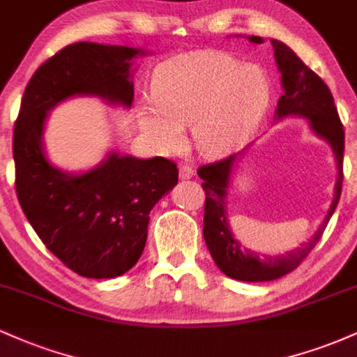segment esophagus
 Here are the masks:
<instances>
[{"label": "esophagus", "mask_w": 357, "mask_h": 357, "mask_svg": "<svg viewBox=\"0 0 357 357\" xmlns=\"http://www.w3.org/2000/svg\"><path fill=\"white\" fill-rule=\"evenodd\" d=\"M195 176V169L190 166H181L179 167V178L181 179H191Z\"/></svg>", "instance_id": "esophagus-1"}]
</instances>
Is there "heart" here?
Here are the masks:
<instances>
[{
  "mask_svg": "<svg viewBox=\"0 0 357 357\" xmlns=\"http://www.w3.org/2000/svg\"><path fill=\"white\" fill-rule=\"evenodd\" d=\"M155 100L139 109L142 129L159 147H178L191 124L196 149L206 158L238 151L260 124L270 99L265 72L223 52L178 56L158 73Z\"/></svg>",
  "mask_w": 357,
  "mask_h": 357,
  "instance_id": "obj_1",
  "label": "heart"
}]
</instances>
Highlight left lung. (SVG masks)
Returning a JSON list of instances; mask_svg holds the SVG:
<instances>
[{
    "label": "left lung",
    "mask_w": 357,
    "mask_h": 357,
    "mask_svg": "<svg viewBox=\"0 0 357 357\" xmlns=\"http://www.w3.org/2000/svg\"><path fill=\"white\" fill-rule=\"evenodd\" d=\"M248 42L264 43L261 36H247ZM273 56L277 68L282 73L280 82L284 96L278 99L275 121H284L287 117L307 119L314 136L324 139L333 149L337 178L334 184V198L329 210L319 225L317 231L304 241L301 247L282 253V255H258L257 252L241 247V243L233 235L227 215L228 188L236 162L248 147L241 153L228 155L227 159L213 165L202 166L198 176L203 179V190L206 192L204 202V223L203 235L206 247L210 250L213 260L225 275L241 282H268L275 280L296 270L301 261L309 255L310 250L321 240L331 216L337 206L342 190V158H344V129L339 119L337 109L334 105V97L329 87L317 73L294 53L285 43L272 40Z\"/></svg>",
    "instance_id": "8db88e82"
}]
</instances>
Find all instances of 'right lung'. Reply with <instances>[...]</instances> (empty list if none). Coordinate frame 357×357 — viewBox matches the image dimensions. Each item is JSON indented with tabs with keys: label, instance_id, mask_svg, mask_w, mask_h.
<instances>
[{
	"label": "right lung",
	"instance_id": "add662e5",
	"mask_svg": "<svg viewBox=\"0 0 357 357\" xmlns=\"http://www.w3.org/2000/svg\"><path fill=\"white\" fill-rule=\"evenodd\" d=\"M142 48L79 42L48 59L24 89L15 124L16 195L40 240L68 268L87 278L126 273L142 255L149 213L178 184L174 162L109 151L97 166L68 173L48 159V114L72 97H99L129 109L134 59Z\"/></svg>",
	"mask_w": 357,
	"mask_h": 357
}]
</instances>
